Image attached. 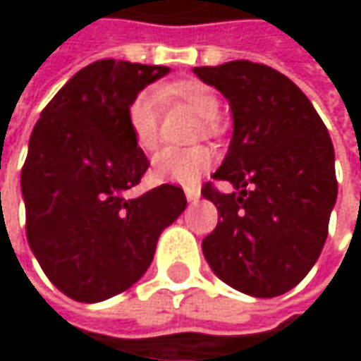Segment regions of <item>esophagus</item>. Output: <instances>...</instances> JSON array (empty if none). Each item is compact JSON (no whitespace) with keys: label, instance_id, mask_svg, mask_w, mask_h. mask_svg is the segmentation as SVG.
I'll use <instances>...</instances> for the list:
<instances>
[{"label":"esophagus","instance_id":"obj_1","mask_svg":"<svg viewBox=\"0 0 361 361\" xmlns=\"http://www.w3.org/2000/svg\"><path fill=\"white\" fill-rule=\"evenodd\" d=\"M185 195H187V201L188 202H197L201 199V190L197 187H187L185 188Z\"/></svg>","mask_w":361,"mask_h":361}]
</instances>
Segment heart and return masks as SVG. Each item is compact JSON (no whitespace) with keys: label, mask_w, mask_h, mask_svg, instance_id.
<instances>
[{"label":"heart","mask_w":361,"mask_h":361,"mask_svg":"<svg viewBox=\"0 0 361 361\" xmlns=\"http://www.w3.org/2000/svg\"><path fill=\"white\" fill-rule=\"evenodd\" d=\"M171 100L190 108L199 114L202 122L201 134H215L221 104L215 90L201 80H176L171 84L160 86L159 92L140 90L128 104L126 122L130 128L134 145L140 150L150 152L159 146V124H160V100ZM215 164V154L207 146H195L187 150L164 148L152 159V173L162 183L176 185H195L202 174Z\"/></svg>","instance_id":"1"}]
</instances>
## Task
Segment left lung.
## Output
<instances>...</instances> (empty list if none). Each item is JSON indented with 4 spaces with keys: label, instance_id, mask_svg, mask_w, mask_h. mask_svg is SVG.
I'll return each instance as SVG.
<instances>
[{
    "label": "left lung",
    "instance_id": "1",
    "mask_svg": "<svg viewBox=\"0 0 361 361\" xmlns=\"http://www.w3.org/2000/svg\"><path fill=\"white\" fill-rule=\"evenodd\" d=\"M195 74L229 100L233 138L213 178L239 190L202 187L219 211L202 239L204 259L237 291L283 295L315 265L338 197L326 124L307 96L265 63L235 60Z\"/></svg>",
    "mask_w": 361,
    "mask_h": 361
}]
</instances>
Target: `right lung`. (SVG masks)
<instances>
[{
  "instance_id": "obj_1",
  "label": "right lung",
  "mask_w": 361,
  "mask_h": 361,
  "mask_svg": "<svg viewBox=\"0 0 361 361\" xmlns=\"http://www.w3.org/2000/svg\"><path fill=\"white\" fill-rule=\"evenodd\" d=\"M166 66L98 60L42 110L21 169L25 235L39 267L68 298L96 303L136 283L160 233L187 209L180 187L124 192L148 169L134 145L130 100Z\"/></svg>"
}]
</instances>
